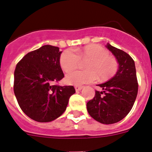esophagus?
Returning a JSON list of instances; mask_svg holds the SVG:
<instances>
[{
	"label": "esophagus",
	"instance_id": "1",
	"mask_svg": "<svg viewBox=\"0 0 152 152\" xmlns=\"http://www.w3.org/2000/svg\"><path fill=\"white\" fill-rule=\"evenodd\" d=\"M75 91H79L83 88V86H75Z\"/></svg>",
	"mask_w": 152,
	"mask_h": 152
}]
</instances>
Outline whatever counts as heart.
Segmentation results:
<instances>
[{
	"mask_svg": "<svg viewBox=\"0 0 152 152\" xmlns=\"http://www.w3.org/2000/svg\"><path fill=\"white\" fill-rule=\"evenodd\" d=\"M77 52V55L75 53ZM80 60L87 61L86 71H74L66 76V81L73 85H82L92 83L97 77L107 80L116 75L119 63L116 58L109 56V52L99 45H91L82 49H68L62 52L60 57V65L64 72H68L77 68Z\"/></svg>",
	"mask_w": 152,
	"mask_h": 152,
	"instance_id": "1",
	"label": "heart"
}]
</instances>
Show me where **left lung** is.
<instances>
[{
  "mask_svg": "<svg viewBox=\"0 0 152 152\" xmlns=\"http://www.w3.org/2000/svg\"><path fill=\"white\" fill-rule=\"evenodd\" d=\"M107 49L119 63L116 75L107 82L99 84L102 91H95V96L87 103L90 116L103 124L120 121L130 112L138 94V80L135 61L124 51L107 44Z\"/></svg>",
  "mask_w": 152,
  "mask_h": 152,
  "instance_id": "8db88e82",
  "label": "left lung"
}]
</instances>
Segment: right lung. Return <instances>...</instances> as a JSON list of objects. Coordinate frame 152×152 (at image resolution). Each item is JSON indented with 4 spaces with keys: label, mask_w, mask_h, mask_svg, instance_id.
<instances>
[{
    "label": "right lung",
    "mask_w": 152,
    "mask_h": 152,
    "mask_svg": "<svg viewBox=\"0 0 152 152\" xmlns=\"http://www.w3.org/2000/svg\"><path fill=\"white\" fill-rule=\"evenodd\" d=\"M59 48L45 45L29 52L17 63L13 91L23 112L35 121L51 122L65 111L73 86L54 84L64 77Z\"/></svg>",
    "instance_id": "right-lung-1"
}]
</instances>
